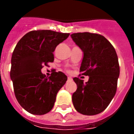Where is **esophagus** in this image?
<instances>
[{"label": "esophagus", "mask_w": 134, "mask_h": 134, "mask_svg": "<svg viewBox=\"0 0 134 134\" xmlns=\"http://www.w3.org/2000/svg\"><path fill=\"white\" fill-rule=\"evenodd\" d=\"M67 80H68V81H72V78L68 76V78H67Z\"/></svg>", "instance_id": "obj_1"}]
</instances>
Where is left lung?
<instances>
[{
    "label": "left lung",
    "mask_w": 134,
    "mask_h": 134,
    "mask_svg": "<svg viewBox=\"0 0 134 134\" xmlns=\"http://www.w3.org/2000/svg\"><path fill=\"white\" fill-rule=\"evenodd\" d=\"M71 37L83 52L80 72L89 76L86 83L79 78L73 79L77 85L72 94L74 106L81 114H99L107 108L116 92L120 75L116 51L101 35L78 32Z\"/></svg>",
    "instance_id": "8db88e82"
}]
</instances>
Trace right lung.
<instances>
[{
    "label": "right lung",
    "mask_w": 134,
    "mask_h": 134,
    "mask_svg": "<svg viewBox=\"0 0 134 134\" xmlns=\"http://www.w3.org/2000/svg\"><path fill=\"white\" fill-rule=\"evenodd\" d=\"M69 35L49 30H32L16 45L12 55L10 79L18 102L31 114L49 112L58 92L67 81V76L61 71L46 77L41 69L53 62V53L56 46Z\"/></svg>",
    "instance_id": "add662e5"
}]
</instances>
